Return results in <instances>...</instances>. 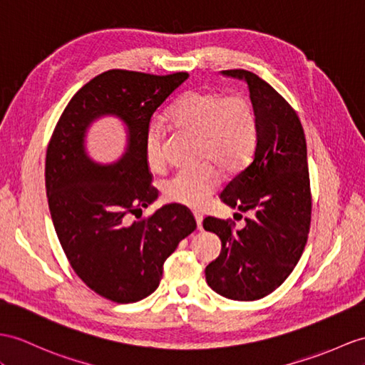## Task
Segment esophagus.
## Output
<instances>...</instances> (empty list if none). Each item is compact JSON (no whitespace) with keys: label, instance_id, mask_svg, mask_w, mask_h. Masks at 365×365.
Here are the masks:
<instances>
[{"label":"esophagus","instance_id":"esophagus-1","mask_svg":"<svg viewBox=\"0 0 365 365\" xmlns=\"http://www.w3.org/2000/svg\"><path fill=\"white\" fill-rule=\"evenodd\" d=\"M195 220H197V226L200 230H202V215L201 213H197L195 212Z\"/></svg>","mask_w":365,"mask_h":365}]
</instances>
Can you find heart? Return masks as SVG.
Here are the masks:
<instances>
[{
	"label": "heart",
	"mask_w": 365,
	"mask_h": 365,
	"mask_svg": "<svg viewBox=\"0 0 365 365\" xmlns=\"http://www.w3.org/2000/svg\"><path fill=\"white\" fill-rule=\"evenodd\" d=\"M168 120L180 133L197 136V161L204 164L167 180L164 197L170 202L198 209L220 184V173L210 162L226 173H235L251 159L257 142L254 103L240 93L189 91L172 106ZM145 161L153 172L165 167V136L158 125L147 133Z\"/></svg>",
	"instance_id": "b5f03b06"
}]
</instances>
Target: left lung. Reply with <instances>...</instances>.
I'll return each instance as SVG.
<instances>
[{"mask_svg":"<svg viewBox=\"0 0 365 365\" xmlns=\"http://www.w3.org/2000/svg\"><path fill=\"white\" fill-rule=\"evenodd\" d=\"M221 74L245 80L257 113V144L251 164L221 192L230 207L252 212L246 226L206 218L202 227L221 240V252L207 264V285L232 300H257L279 288L305 250L311 223L307 140L291 105L251 71Z\"/></svg>","mask_w":365,"mask_h":365,"instance_id":"1","label":"left lung"}]
</instances>
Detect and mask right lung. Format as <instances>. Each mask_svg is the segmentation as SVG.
I'll use <instances>...</instances> for the list:
<instances>
[{
    "label": "right lung",
    "instance_id": "obj_1",
    "mask_svg": "<svg viewBox=\"0 0 365 365\" xmlns=\"http://www.w3.org/2000/svg\"><path fill=\"white\" fill-rule=\"evenodd\" d=\"M187 77L106 71L74 94L49 140L44 180L58 242L85 285L118 304L152 294L164 262L197 229L181 204L130 221L158 198L145 161L150 119ZM102 115H115L128 127V150L113 165L93 162L84 148L87 128Z\"/></svg>",
    "mask_w": 365,
    "mask_h": 365
}]
</instances>
